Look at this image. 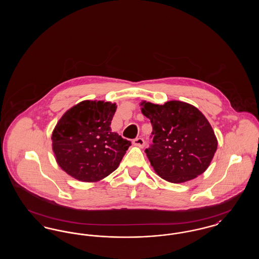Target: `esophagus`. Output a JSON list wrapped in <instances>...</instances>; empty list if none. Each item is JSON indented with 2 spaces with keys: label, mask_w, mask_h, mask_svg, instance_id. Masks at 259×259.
I'll list each match as a JSON object with an SVG mask.
<instances>
[{
  "label": "esophagus",
  "mask_w": 259,
  "mask_h": 259,
  "mask_svg": "<svg viewBox=\"0 0 259 259\" xmlns=\"http://www.w3.org/2000/svg\"><path fill=\"white\" fill-rule=\"evenodd\" d=\"M133 145H135L139 148H144L145 147V140L143 138H137L133 141Z\"/></svg>",
  "instance_id": "obj_1"
}]
</instances>
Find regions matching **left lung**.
<instances>
[{
    "label": "left lung",
    "instance_id": "8db88e82",
    "mask_svg": "<svg viewBox=\"0 0 259 259\" xmlns=\"http://www.w3.org/2000/svg\"><path fill=\"white\" fill-rule=\"evenodd\" d=\"M140 105L152 125L153 145L146 152L154 172L169 183L182 184L208 169L218 139L196 107L176 100L164 105L143 101Z\"/></svg>",
    "mask_w": 259,
    "mask_h": 259
}]
</instances>
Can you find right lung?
<instances>
[{"instance_id": "right-lung-1", "label": "right lung", "mask_w": 259, "mask_h": 259, "mask_svg": "<svg viewBox=\"0 0 259 259\" xmlns=\"http://www.w3.org/2000/svg\"><path fill=\"white\" fill-rule=\"evenodd\" d=\"M116 107L111 102L85 100L62 115L51 140L64 172L83 183H97L117 169L131 142L111 132Z\"/></svg>"}]
</instances>
